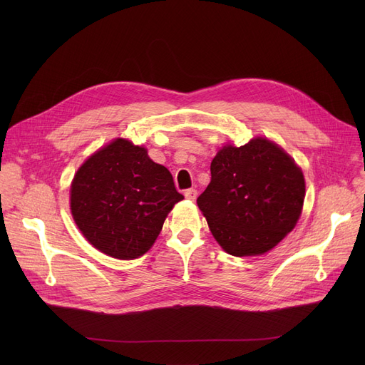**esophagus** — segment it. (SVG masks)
Listing matches in <instances>:
<instances>
[{"mask_svg":"<svg viewBox=\"0 0 365 365\" xmlns=\"http://www.w3.org/2000/svg\"><path fill=\"white\" fill-rule=\"evenodd\" d=\"M197 195H198L197 189H186V190H185V197H186V200H189V201H195Z\"/></svg>","mask_w":365,"mask_h":365,"instance_id":"1","label":"esophagus"}]
</instances>
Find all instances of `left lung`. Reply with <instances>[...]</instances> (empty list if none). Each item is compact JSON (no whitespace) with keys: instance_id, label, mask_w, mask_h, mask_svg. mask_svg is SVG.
I'll use <instances>...</instances> for the list:
<instances>
[{"instance_id":"obj_1","label":"left lung","mask_w":365,"mask_h":365,"mask_svg":"<svg viewBox=\"0 0 365 365\" xmlns=\"http://www.w3.org/2000/svg\"><path fill=\"white\" fill-rule=\"evenodd\" d=\"M210 171L212 182L197 204L226 253L259 256L293 231L304 201V178L277 143L256 138L240 148L226 145Z\"/></svg>"}]
</instances>
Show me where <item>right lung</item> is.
Segmentation results:
<instances>
[{"instance_id": "right-lung-1", "label": "right lung", "mask_w": 365, "mask_h": 365, "mask_svg": "<svg viewBox=\"0 0 365 365\" xmlns=\"http://www.w3.org/2000/svg\"><path fill=\"white\" fill-rule=\"evenodd\" d=\"M182 200L171 173L125 139L94 152L71 185V212L81 234L99 252L121 260L145 255Z\"/></svg>"}]
</instances>
